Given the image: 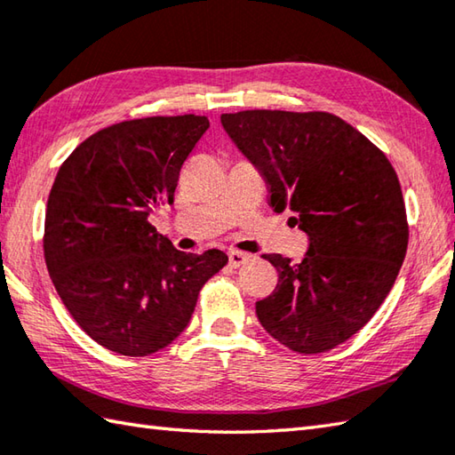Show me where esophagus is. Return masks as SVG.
<instances>
[{"label": "esophagus", "instance_id": "34e87169", "mask_svg": "<svg viewBox=\"0 0 455 455\" xmlns=\"http://www.w3.org/2000/svg\"><path fill=\"white\" fill-rule=\"evenodd\" d=\"M248 260H251V254L240 252V251L228 252V262H230V266H233V268H240V266H244Z\"/></svg>", "mask_w": 455, "mask_h": 455}]
</instances>
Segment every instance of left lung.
I'll use <instances>...</instances> for the list:
<instances>
[{"label":"left lung","mask_w":455,"mask_h":455,"mask_svg":"<svg viewBox=\"0 0 455 455\" xmlns=\"http://www.w3.org/2000/svg\"><path fill=\"white\" fill-rule=\"evenodd\" d=\"M270 187V207L309 236L299 264L264 254L278 283L256 301L275 341L325 353L367 325L395 286L408 246L395 167L371 140L329 112L243 110L220 116Z\"/></svg>","instance_id":"obj_1"}]
</instances>
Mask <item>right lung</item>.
I'll return each instance as SVG.
<instances>
[{"label":"right lung","mask_w":455,"mask_h":455,"mask_svg":"<svg viewBox=\"0 0 455 455\" xmlns=\"http://www.w3.org/2000/svg\"><path fill=\"white\" fill-rule=\"evenodd\" d=\"M207 116L126 120L86 138L52 183L43 252L62 304L114 353L146 357L181 335L199 291L228 262L187 254L148 220L173 203L180 172Z\"/></svg>","instance_id":"add662e5"}]
</instances>
